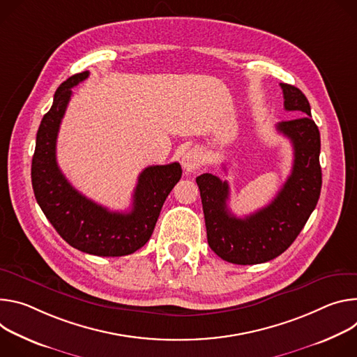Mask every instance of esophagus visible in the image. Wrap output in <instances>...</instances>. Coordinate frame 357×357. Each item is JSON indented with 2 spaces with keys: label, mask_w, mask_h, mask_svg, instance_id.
Wrapping results in <instances>:
<instances>
[{
  "label": "esophagus",
  "mask_w": 357,
  "mask_h": 357,
  "mask_svg": "<svg viewBox=\"0 0 357 357\" xmlns=\"http://www.w3.org/2000/svg\"><path fill=\"white\" fill-rule=\"evenodd\" d=\"M203 163H204V155L200 149L188 150L181 158V165L185 173H195L203 166Z\"/></svg>",
  "instance_id": "34e87169"
}]
</instances>
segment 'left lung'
<instances>
[{"mask_svg": "<svg viewBox=\"0 0 357 357\" xmlns=\"http://www.w3.org/2000/svg\"><path fill=\"white\" fill-rule=\"evenodd\" d=\"M280 85L285 110L295 112L299 117L276 125V130L292 143L294 166L275 199L266 207L238 218L227 206L229 185L225 180L210 173L195 178L202 195L208 245L227 262L254 265L281 255L296 240L319 200V129L313 122L306 96L292 85Z\"/></svg>", "mask_w": 357, "mask_h": 357, "instance_id": "obj_1", "label": "left lung"}]
</instances>
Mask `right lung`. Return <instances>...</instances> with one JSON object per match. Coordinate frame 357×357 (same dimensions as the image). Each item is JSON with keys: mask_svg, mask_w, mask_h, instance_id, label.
Returning <instances> with one entry per match:
<instances>
[{"mask_svg": "<svg viewBox=\"0 0 357 357\" xmlns=\"http://www.w3.org/2000/svg\"><path fill=\"white\" fill-rule=\"evenodd\" d=\"M89 72L68 77L56 89L54 103L36 133L31 178L36 203L56 232L73 248L98 257H123L142 248L173 187L181 178L178 163L146 167L137 180L132 208L109 211L75 190L56 163V137L72 96V88Z\"/></svg>", "mask_w": 357, "mask_h": 357, "instance_id": "1", "label": "right lung"}]
</instances>
